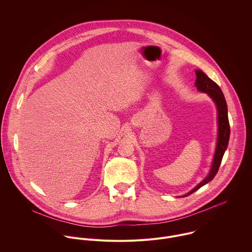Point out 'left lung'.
Returning a JSON list of instances; mask_svg holds the SVG:
<instances>
[{
    "label": "left lung",
    "mask_w": 252,
    "mask_h": 252,
    "mask_svg": "<svg viewBox=\"0 0 252 252\" xmlns=\"http://www.w3.org/2000/svg\"><path fill=\"white\" fill-rule=\"evenodd\" d=\"M196 72V82L195 86L198 91L207 93L211 99L215 102L217 108V125H218V133H217V141H216V152L213 159L212 167L209 175L205 180H202L197 186H195L191 191L186 193L181 197H186L197 191L199 188L214 180L216 177L219 166L221 164L223 155L227 149L229 138H230V125L228 119V108L225 97L220 89V87L216 84L214 80H212L205 72L201 70H195Z\"/></svg>",
    "instance_id": "8db88e82"
}]
</instances>
